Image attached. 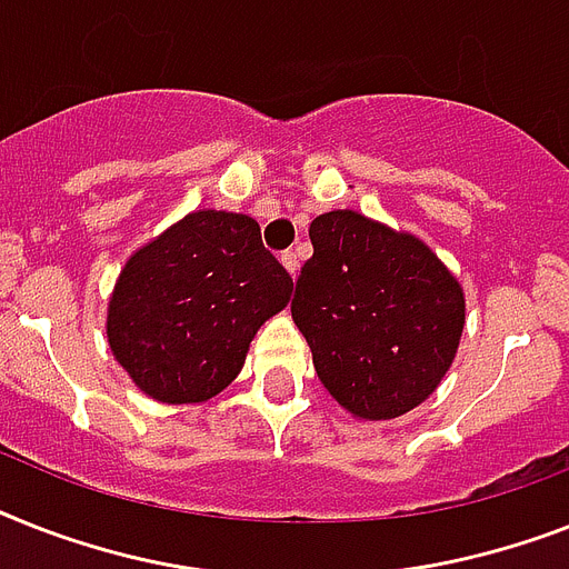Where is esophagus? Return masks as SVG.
Wrapping results in <instances>:
<instances>
[{
  "label": "esophagus",
  "mask_w": 569,
  "mask_h": 569,
  "mask_svg": "<svg viewBox=\"0 0 569 569\" xmlns=\"http://www.w3.org/2000/svg\"><path fill=\"white\" fill-rule=\"evenodd\" d=\"M280 262H283L286 266V271H289V274H298V269H300V262H298V253L295 251H283L280 253Z\"/></svg>",
  "instance_id": "34e87169"
}]
</instances>
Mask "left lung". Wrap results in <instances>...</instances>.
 <instances>
[{"label":"left lung","instance_id":"left-lung-1","mask_svg":"<svg viewBox=\"0 0 569 569\" xmlns=\"http://www.w3.org/2000/svg\"><path fill=\"white\" fill-rule=\"evenodd\" d=\"M309 239L312 257L295 283L292 318L318 380L359 420L412 412L459 350V280L418 237L357 210L318 216Z\"/></svg>","mask_w":569,"mask_h":569}]
</instances>
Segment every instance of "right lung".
Segmentation results:
<instances>
[{"mask_svg":"<svg viewBox=\"0 0 569 569\" xmlns=\"http://www.w3.org/2000/svg\"><path fill=\"white\" fill-rule=\"evenodd\" d=\"M251 216L196 210L124 262L108 303V341L137 389L160 403H204L292 298Z\"/></svg>","mask_w":569,"mask_h":569,"instance_id":"add662e5","label":"right lung"}]
</instances>
